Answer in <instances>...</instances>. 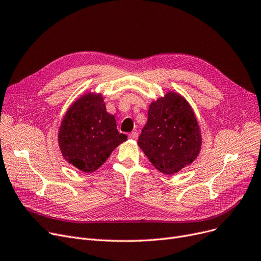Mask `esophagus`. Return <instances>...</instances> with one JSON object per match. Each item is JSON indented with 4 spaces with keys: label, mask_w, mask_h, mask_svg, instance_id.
I'll return each instance as SVG.
<instances>
[{
    "label": "esophagus",
    "mask_w": 261,
    "mask_h": 261,
    "mask_svg": "<svg viewBox=\"0 0 261 261\" xmlns=\"http://www.w3.org/2000/svg\"><path fill=\"white\" fill-rule=\"evenodd\" d=\"M138 136H139V133L136 132V131L131 132V133L129 134V138H130V139H133V140H136V139H138Z\"/></svg>",
    "instance_id": "obj_1"
}]
</instances>
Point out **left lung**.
<instances>
[{"label":"left lung","mask_w":261,"mask_h":261,"mask_svg":"<svg viewBox=\"0 0 261 261\" xmlns=\"http://www.w3.org/2000/svg\"><path fill=\"white\" fill-rule=\"evenodd\" d=\"M138 144L152 165L165 174H173L193 163L202 139L197 117L184 97L168 92L152 101Z\"/></svg>","instance_id":"8db88e82"}]
</instances>
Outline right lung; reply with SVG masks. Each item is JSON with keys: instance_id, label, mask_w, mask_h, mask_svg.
<instances>
[{"instance_id": "right-lung-1", "label": "right lung", "mask_w": 261, "mask_h": 261, "mask_svg": "<svg viewBox=\"0 0 261 261\" xmlns=\"http://www.w3.org/2000/svg\"><path fill=\"white\" fill-rule=\"evenodd\" d=\"M127 135L119 133L100 94L88 93L65 113L58 143L63 158L84 172L97 170Z\"/></svg>"}]
</instances>
